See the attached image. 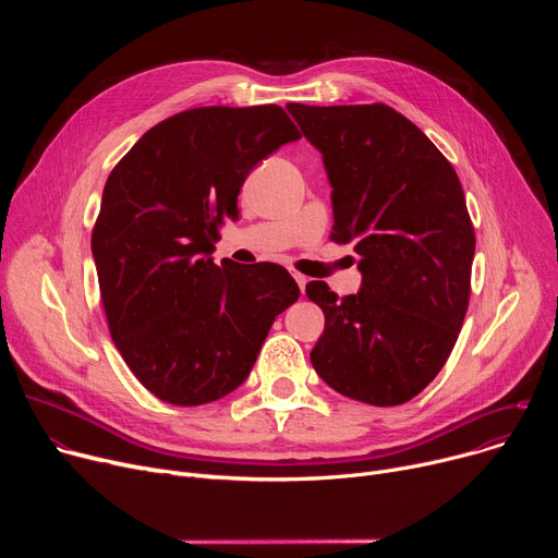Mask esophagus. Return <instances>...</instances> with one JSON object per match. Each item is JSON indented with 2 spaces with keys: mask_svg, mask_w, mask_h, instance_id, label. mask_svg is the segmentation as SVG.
Here are the masks:
<instances>
[{
  "mask_svg": "<svg viewBox=\"0 0 558 558\" xmlns=\"http://www.w3.org/2000/svg\"><path fill=\"white\" fill-rule=\"evenodd\" d=\"M291 276H294V280L299 282V289H301V294H303V291H305V284H307V278H305L303 274H299V271H294Z\"/></svg>",
  "mask_w": 558,
  "mask_h": 558,
  "instance_id": "obj_1",
  "label": "esophagus"
}]
</instances>
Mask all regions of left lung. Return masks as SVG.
<instances>
[{"mask_svg": "<svg viewBox=\"0 0 558 558\" xmlns=\"http://www.w3.org/2000/svg\"><path fill=\"white\" fill-rule=\"evenodd\" d=\"M324 156L332 240L360 255L362 289L305 294L326 314L310 353L345 398L375 407L418 396L448 362L471 299L475 230L459 175L432 140L385 104H287Z\"/></svg>", "mask_w": 558, "mask_h": 558, "instance_id": "8db88e82", "label": "left lung"}]
</instances>
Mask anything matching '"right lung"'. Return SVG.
<instances>
[{
    "label": "right lung",
    "mask_w": 558,
    "mask_h": 558,
    "mask_svg": "<svg viewBox=\"0 0 558 558\" xmlns=\"http://www.w3.org/2000/svg\"><path fill=\"white\" fill-rule=\"evenodd\" d=\"M280 106H205L146 131L110 171L93 255L110 337L156 398L196 407L248 377L301 289L280 264L213 262L251 169L299 140Z\"/></svg>",
    "instance_id": "obj_1"
}]
</instances>
